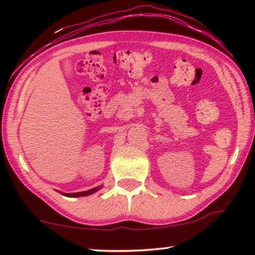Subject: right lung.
<instances>
[{
	"label": "right lung",
	"mask_w": 255,
	"mask_h": 255,
	"mask_svg": "<svg viewBox=\"0 0 255 255\" xmlns=\"http://www.w3.org/2000/svg\"><path fill=\"white\" fill-rule=\"evenodd\" d=\"M102 186L100 187H96V188H93V189H89V190H86V191H80V193H61L62 195H65V196L67 197H81V196H88V195H92L94 193H96L97 190H100Z\"/></svg>",
	"instance_id": "obj_1"
}]
</instances>
